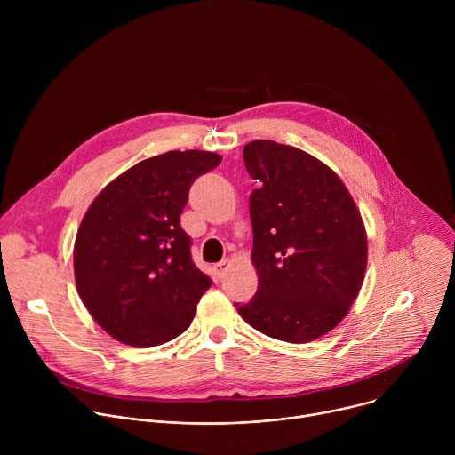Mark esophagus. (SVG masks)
Returning <instances> with one entry per match:
<instances>
[{"instance_id": "34e87169", "label": "esophagus", "mask_w": 455, "mask_h": 455, "mask_svg": "<svg viewBox=\"0 0 455 455\" xmlns=\"http://www.w3.org/2000/svg\"><path fill=\"white\" fill-rule=\"evenodd\" d=\"M228 267H230V261H228V259H223V261H220V263L214 267V272H216V275L221 279V277L225 275V272L228 270Z\"/></svg>"}]
</instances>
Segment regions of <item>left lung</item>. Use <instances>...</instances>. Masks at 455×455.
I'll list each match as a JSON object with an SVG mask.
<instances>
[{
	"label": "left lung",
	"mask_w": 455,
	"mask_h": 455,
	"mask_svg": "<svg viewBox=\"0 0 455 455\" xmlns=\"http://www.w3.org/2000/svg\"><path fill=\"white\" fill-rule=\"evenodd\" d=\"M243 160L263 185L250 194L259 286L237 313L283 342L320 339L349 313L365 277L360 211L339 174L306 151L253 140Z\"/></svg>",
	"instance_id": "left-lung-1"
}]
</instances>
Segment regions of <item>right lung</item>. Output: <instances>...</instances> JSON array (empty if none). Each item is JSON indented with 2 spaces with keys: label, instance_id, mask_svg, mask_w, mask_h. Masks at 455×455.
Returning <instances> with one entry per match:
<instances>
[{
  "label": "right lung",
  "instance_id": "right-lung-1",
  "mask_svg": "<svg viewBox=\"0 0 455 455\" xmlns=\"http://www.w3.org/2000/svg\"><path fill=\"white\" fill-rule=\"evenodd\" d=\"M221 156L169 151L129 167L88 207L74 244L79 297L115 340L155 347L181 335L212 281L180 227L188 188Z\"/></svg>",
  "mask_w": 455,
  "mask_h": 455
}]
</instances>
